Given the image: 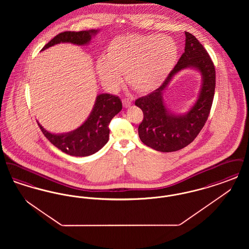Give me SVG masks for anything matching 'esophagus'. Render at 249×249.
<instances>
[{
    "mask_svg": "<svg viewBox=\"0 0 249 249\" xmlns=\"http://www.w3.org/2000/svg\"><path fill=\"white\" fill-rule=\"evenodd\" d=\"M122 104H123V107H129L132 105V101L130 98H123L122 99Z\"/></svg>",
    "mask_w": 249,
    "mask_h": 249,
    "instance_id": "34e87169",
    "label": "esophagus"
}]
</instances>
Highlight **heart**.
Returning a JSON list of instances; mask_svg holds the SVG:
<instances>
[{
  "instance_id": "1",
  "label": "heart",
  "mask_w": 249,
  "mask_h": 249,
  "mask_svg": "<svg viewBox=\"0 0 249 249\" xmlns=\"http://www.w3.org/2000/svg\"><path fill=\"white\" fill-rule=\"evenodd\" d=\"M178 54L177 43L169 36H119L110 42L105 59L97 62V71L110 86H117L124 73L133 90L146 93L164 82Z\"/></svg>"
}]
</instances>
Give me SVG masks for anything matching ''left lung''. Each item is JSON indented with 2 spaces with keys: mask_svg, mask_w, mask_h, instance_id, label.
Segmentation results:
<instances>
[{
  "mask_svg": "<svg viewBox=\"0 0 249 249\" xmlns=\"http://www.w3.org/2000/svg\"><path fill=\"white\" fill-rule=\"evenodd\" d=\"M185 52L164 82L146 96L135 101L143 114L138 134L144 144L160 152H173L192 142L203 128L213 104L215 70L206 49L190 33L185 32ZM186 68H194L202 73L203 84L199 97L185 115H175L166 110L162 93L172 77Z\"/></svg>",
  "mask_w": 249,
  "mask_h": 249,
  "instance_id": "obj_1",
  "label": "left lung"
}]
</instances>
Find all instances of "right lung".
Returning <instances> with one entry per match:
<instances>
[{
  "label": "right lung",
  "mask_w": 249,
  "mask_h": 249,
  "mask_svg": "<svg viewBox=\"0 0 249 249\" xmlns=\"http://www.w3.org/2000/svg\"><path fill=\"white\" fill-rule=\"evenodd\" d=\"M97 33L98 30L60 33L50 40L42 51L59 43L87 45ZM121 109L122 103L118 96L104 93L97 96L89 117L76 130L54 134L45 130L38 121L37 123L48 141L62 152L74 157H87L99 151L108 142L109 123Z\"/></svg>",
  "instance_id": "obj_1"
}]
</instances>
